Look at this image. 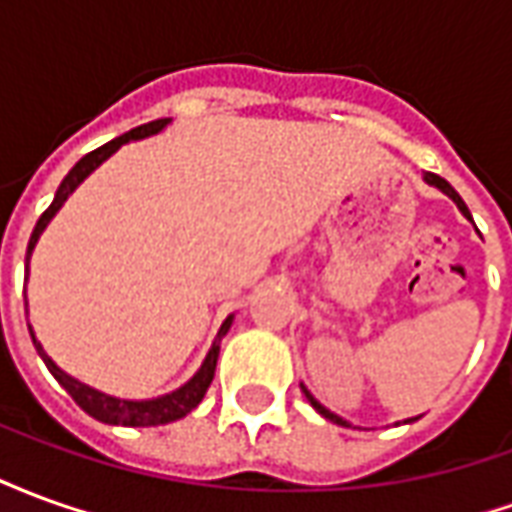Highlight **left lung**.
I'll return each instance as SVG.
<instances>
[{
    "instance_id": "8db88e82",
    "label": "left lung",
    "mask_w": 512,
    "mask_h": 512,
    "mask_svg": "<svg viewBox=\"0 0 512 512\" xmlns=\"http://www.w3.org/2000/svg\"><path fill=\"white\" fill-rule=\"evenodd\" d=\"M425 183H428V186H436V189H439L441 194H447V197H450V200L455 202V205H458V211H461L463 216H466V219L472 222V213H469V208H466V202L461 200V194L452 189L447 180L439 178V175H433V172H425ZM301 389H304V395H307V400H310L312 408H315V411H318L321 417H326V419H329V422H334V425H343V428H351V422H345L343 417H337L334 411H329V408H326V406H321V403H318V400H315V397L310 395V389H307V386L301 384ZM414 419H419V417H411V419H406V422H414Z\"/></svg>"
}]
</instances>
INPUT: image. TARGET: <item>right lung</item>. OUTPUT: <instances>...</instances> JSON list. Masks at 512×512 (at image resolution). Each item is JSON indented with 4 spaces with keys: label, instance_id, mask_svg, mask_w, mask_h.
<instances>
[{
    "label": "right lung",
    "instance_id": "right-lung-1",
    "mask_svg": "<svg viewBox=\"0 0 512 512\" xmlns=\"http://www.w3.org/2000/svg\"><path fill=\"white\" fill-rule=\"evenodd\" d=\"M169 123H172V120L164 117V120H153V123H145V126L131 128L128 134L117 136V139L106 142V145H101L98 150H93V153H87L82 161H76V167L62 178L60 189H57V194H54V202H51L49 208L43 211V216H40L38 224H35V230H32V235H29L27 279H29V257H32V249H35V244H38V238L43 235V230L49 227L51 219H54L57 211L65 205V200L71 197L73 191L79 189V183H82L90 172H95V169L101 167L106 158L115 156L120 147L128 145V142H136V139H145V136L158 134V131H164ZM233 318L235 315H227V318H224L222 329H219V334H216V340H213L211 351H208V356H205V362H202L200 370H197L186 384L178 386L175 392H167V395H161V397H150V400H126V397L106 395V392H101V389H93L90 384H82L79 378L68 376L62 367L54 365V359H51V356L43 351V345L35 340V332H32V329H29V334H32V343H35V348H38L40 359H43L46 367H49L51 376L57 378V381L68 389V395H71L73 400H76V403L90 414V417H95L98 422H106V425L150 428V425H167V422H175V419L186 417L191 408L200 406V400L205 397V392H208V386H211L213 381V373H216L219 345H222L224 334L230 332Z\"/></svg>",
    "mask_w": 512,
    "mask_h": 512
}]
</instances>
